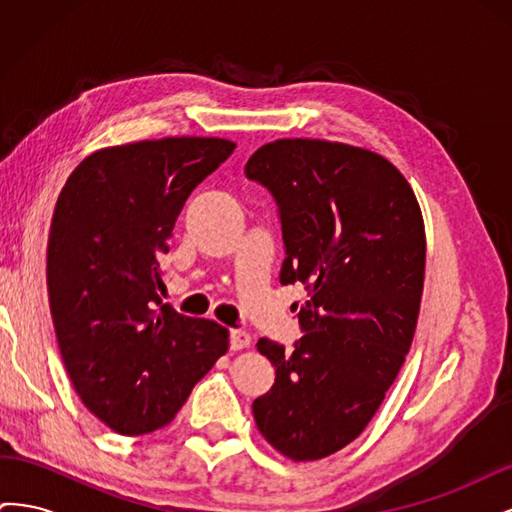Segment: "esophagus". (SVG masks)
<instances>
[{
	"mask_svg": "<svg viewBox=\"0 0 512 512\" xmlns=\"http://www.w3.org/2000/svg\"><path fill=\"white\" fill-rule=\"evenodd\" d=\"M250 344H252V337L247 335L245 331H239V329L230 331V348L232 350H243V348H247Z\"/></svg>",
	"mask_w": 512,
	"mask_h": 512,
	"instance_id": "esophagus-1",
	"label": "esophagus"
}]
</instances>
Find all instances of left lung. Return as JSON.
I'll use <instances>...</instances> for the list:
<instances>
[{
	"label": "left lung",
	"mask_w": 512,
	"mask_h": 512,
	"mask_svg": "<svg viewBox=\"0 0 512 512\" xmlns=\"http://www.w3.org/2000/svg\"><path fill=\"white\" fill-rule=\"evenodd\" d=\"M245 177L277 205L280 282L307 290L294 348L258 339L275 384L252 412L282 455L316 461L361 436L406 361L425 280L421 207L389 160L342 143L262 145Z\"/></svg>",
	"instance_id": "left-lung-1"
}]
</instances>
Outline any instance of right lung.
Segmentation results:
<instances>
[{
    "label": "right lung",
    "instance_id": "obj_1",
    "mask_svg": "<svg viewBox=\"0 0 512 512\" xmlns=\"http://www.w3.org/2000/svg\"><path fill=\"white\" fill-rule=\"evenodd\" d=\"M232 151L198 136L106 147L57 198L46 284L61 359L87 410L121 436L173 421L228 350L224 327L179 314L158 290L185 200Z\"/></svg>",
    "mask_w": 512,
    "mask_h": 512
}]
</instances>
